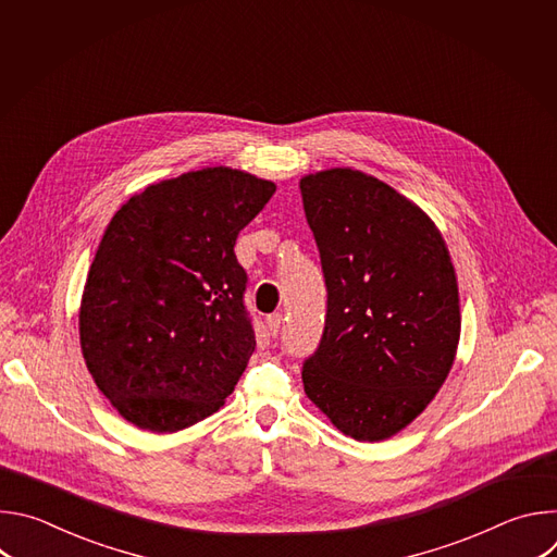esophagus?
I'll return each mask as SVG.
<instances>
[{
    "label": "esophagus",
    "mask_w": 557,
    "mask_h": 557,
    "mask_svg": "<svg viewBox=\"0 0 557 557\" xmlns=\"http://www.w3.org/2000/svg\"><path fill=\"white\" fill-rule=\"evenodd\" d=\"M267 324H269L271 335H277L280 329H282V324H284V314H282V312H273V314L269 317V320H267Z\"/></svg>",
    "instance_id": "34e87169"
}]
</instances>
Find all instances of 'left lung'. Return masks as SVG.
<instances>
[{"instance_id": "1", "label": "left lung", "mask_w": 557, "mask_h": 557, "mask_svg": "<svg viewBox=\"0 0 557 557\" xmlns=\"http://www.w3.org/2000/svg\"><path fill=\"white\" fill-rule=\"evenodd\" d=\"M299 189L326 282L304 389L344 434L389 438L428 408L454 363L460 308L445 240L417 205L361 172H320Z\"/></svg>"}]
</instances>
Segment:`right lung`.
Masks as SVG:
<instances>
[{
	"mask_svg": "<svg viewBox=\"0 0 557 557\" xmlns=\"http://www.w3.org/2000/svg\"><path fill=\"white\" fill-rule=\"evenodd\" d=\"M273 194L271 181L207 168L149 185L108 224L78 335L95 383L140 430L207 419L243 376L256 331L233 247Z\"/></svg>",
	"mask_w": 557,
	"mask_h": 557,
	"instance_id": "add662e5",
	"label": "right lung"
}]
</instances>
